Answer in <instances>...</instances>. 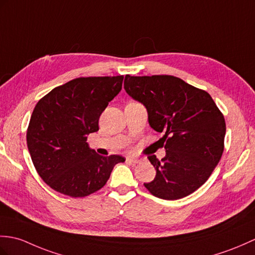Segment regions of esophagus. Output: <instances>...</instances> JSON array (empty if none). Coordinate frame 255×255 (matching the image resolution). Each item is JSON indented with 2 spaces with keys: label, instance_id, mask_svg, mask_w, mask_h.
Segmentation results:
<instances>
[{
  "label": "esophagus",
  "instance_id": "1",
  "mask_svg": "<svg viewBox=\"0 0 255 255\" xmlns=\"http://www.w3.org/2000/svg\"><path fill=\"white\" fill-rule=\"evenodd\" d=\"M126 161L130 164H138L140 162L139 158H132V157H127Z\"/></svg>",
  "mask_w": 255,
  "mask_h": 255
}]
</instances>
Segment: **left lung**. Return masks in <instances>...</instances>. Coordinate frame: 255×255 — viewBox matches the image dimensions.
Returning a JSON list of instances; mask_svg holds the SVG:
<instances>
[{"instance_id": "1", "label": "left lung", "mask_w": 255, "mask_h": 255, "mask_svg": "<svg viewBox=\"0 0 255 255\" xmlns=\"http://www.w3.org/2000/svg\"><path fill=\"white\" fill-rule=\"evenodd\" d=\"M124 88L145 106L150 126L164 135L161 161L147 158L155 178L144 183L154 197L178 200L209 179L224 152L226 124L210 94L169 75H126Z\"/></svg>"}]
</instances>
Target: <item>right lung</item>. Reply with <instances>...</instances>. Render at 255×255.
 Returning a JSON list of instances; mask_svg holds the SVG:
<instances>
[{
  "mask_svg": "<svg viewBox=\"0 0 255 255\" xmlns=\"http://www.w3.org/2000/svg\"><path fill=\"white\" fill-rule=\"evenodd\" d=\"M124 76L80 77L39 100L27 129V145L39 176L53 190L82 198L105 186L121 155L102 156L87 143L99 118L122 90Z\"/></svg>",
  "mask_w": 255,
  "mask_h": 255,
  "instance_id": "add662e5",
  "label": "right lung"
}]
</instances>
